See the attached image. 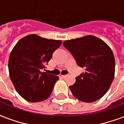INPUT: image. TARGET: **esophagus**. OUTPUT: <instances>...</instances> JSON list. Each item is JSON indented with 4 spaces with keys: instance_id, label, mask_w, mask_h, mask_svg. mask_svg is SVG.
Instances as JSON below:
<instances>
[{
    "instance_id": "esophagus-1",
    "label": "esophagus",
    "mask_w": 124,
    "mask_h": 124,
    "mask_svg": "<svg viewBox=\"0 0 124 124\" xmlns=\"http://www.w3.org/2000/svg\"><path fill=\"white\" fill-rule=\"evenodd\" d=\"M60 76L61 78H67L68 76V75H61Z\"/></svg>"
}]
</instances>
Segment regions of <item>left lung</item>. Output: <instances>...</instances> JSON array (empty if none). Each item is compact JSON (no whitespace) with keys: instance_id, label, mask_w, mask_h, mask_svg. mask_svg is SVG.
I'll list each match as a JSON object with an SVG mask.
<instances>
[{"instance_id":"left-lung-1","label":"left lung","mask_w":124,"mask_h":124,"mask_svg":"<svg viewBox=\"0 0 124 124\" xmlns=\"http://www.w3.org/2000/svg\"><path fill=\"white\" fill-rule=\"evenodd\" d=\"M63 46L77 65L85 70L70 86L73 96L86 103L100 99L114 78L116 62L111 49L104 41L91 35L65 41Z\"/></svg>"}]
</instances>
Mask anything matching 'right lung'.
Segmentation results:
<instances>
[{
  "label": "right lung",
  "instance_id": "1",
  "mask_svg": "<svg viewBox=\"0 0 124 124\" xmlns=\"http://www.w3.org/2000/svg\"><path fill=\"white\" fill-rule=\"evenodd\" d=\"M61 43L31 34L15 44L9 56L8 71L17 92L24 99L40 102L51 95L59 77L42 70Z\"/></svg>",
  "mask_w": 124,
  "mask_h": 124
}]
</instances>
